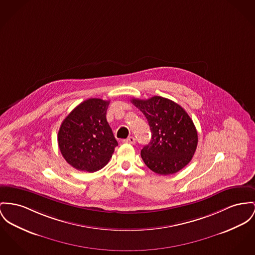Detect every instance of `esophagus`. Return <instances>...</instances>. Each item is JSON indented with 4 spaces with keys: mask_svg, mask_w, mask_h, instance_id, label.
<instances>
[{
    "mask_svg": "<svg viewBox=\"0 0 255 255\" xmlns=\"http://www.w3.org/2000/svg\"><path fill=\"white\" fill-rule=\"evenodd\" d=\"M124 142H125V143H128V144H131V145H134V144L136 143L135 138H134L133 136H130V137H128V139L124 140Z\"/></svg>",
    "mask_w": 255,
    "mask_h": 255,
    "instance_id": "34e87169",
    "label": "esophagus"
}]
</instances>
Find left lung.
Returning <instances> with one entry per match:
<instances>
[{"instance_id": "left-lung-1", "label": "left lung", "mask_w": 255, "mask_h": 255, "mask_svg": "<svg viewBox=\"0 0 255 255\" xmlns=\"http://www.w3.org/2000/svg\"><path fill=\"white\" fill-rule=\"evenodd\" d=\"M130 102L145 115L152 132L150 143L141 150L145 164L159 175L183 169L191 160L198 143L195 126L186 110L157 96Z\"/></svg>"}]
</instances>
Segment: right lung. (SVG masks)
I'll list each match as a JSON object with an SVG mask.
<instances>
[{
    "instance_id": "1",
    "label": "right lung",
    "mask_w": 255,
    "mask_h": 255,
    "mask_svg": "<svg viewBox=\"0 0 255 255\" xmlns=\"http://www.w3.org/2000/svg\"><path fill=\"white\" fill-rule=\"evenodd\" d=\"M108 105L109 101L86 100L63 121L58 133L59 148L68 164L75 169H102L118 146L106 120Z\"/></svg>"
}]
</instances>
